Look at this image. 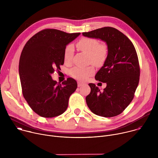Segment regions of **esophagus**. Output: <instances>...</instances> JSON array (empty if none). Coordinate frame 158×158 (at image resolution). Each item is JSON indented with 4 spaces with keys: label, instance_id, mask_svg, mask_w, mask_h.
Returning a JSON list of instances; mask_svg holds the SVG:
<instances>
[{
    "label": "esophagus",
    "instance_id": "34e87169",
    "mask_svg": "<svg viewBox=\"0 0 158 158\" xmlns=\"http://www.w3.org/2000/svg\"><path fill=\"white\" fill-rule=\"evenodd\" d=\"M84 84H82V83H81V82H77V86L78 87H81V86H82Z\"/></svg>",
    "mask_w": 158,
    "mask_h": 158
}]
</instances>
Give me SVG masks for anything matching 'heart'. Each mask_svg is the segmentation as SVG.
<instances>
[{
	"label": "heart",
	"instance_id": "heart-1",
	"mask_svg": "<svg viewBox=\"0 0 158 158\" xmlns=\"http://www.w3.org/2000/svg\"><path fill=\"white\" fill-rule=\"evenodd\" d=\"M77 48L81 51L89 55V60L93 64L99 66L102 65L107 56V47L105 44H99V41L94 38L82 37L76 44ZM74 48L71 44L67 46L64 52V62L69 64L72 61ZM95 71L93 65L87 67L76 66L70 71V75L77 79L84 81L88 77L92 76Z\"/></svg>",
	"mask_w": 158,
	"mask_h": 158
}]
</instances>
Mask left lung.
Wrapping results in <instances>:
<instances>
[{"instance_id":"left-lung-1","label":"left lung","mask_w":158,"mask_h":158,"mask_svg":"<svg viewBox=\"0 0 158 158\" xmlns=\"http://www.w3.org/2000/svg\"><path fill=\"white\" fill-rule=\"evenodd\" d=\"M82 35L101 39L106 42L108 49L104 65L95 76L107 86L101 92L94 84H89L91 93L85 98L87 105L96 115L118 116L133 99L139 84L140 68L136 51L129 38L114 27H104Z\"/></svg>"}]
</instances>
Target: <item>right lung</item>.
Here are the masks:
<instances>
[{"mask_svg":"<svg viewBox=\"0 0 158 158\" xmlns=\"http://www.w3.org/2000/svg\"><path fill=\"white\" fill-rule=\"evenodd\" d=\"M80 34L44 29L27 42L21 52L19 71L22 94L41 117L54 118L64 113L70 96L77 89L75 79L69 77L58 84L51 75L60 70L66 46Z\"/></svg>","mask_w":158,"mask_h":158,"instance_id":"obj_1","label":"right lung"}]
</instances>
